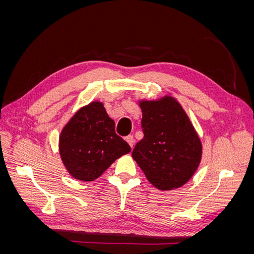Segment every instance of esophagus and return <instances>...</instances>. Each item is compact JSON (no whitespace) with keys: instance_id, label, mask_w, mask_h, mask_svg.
<instances>
[{"instance_id":"1","label":"esophagus","mask_w":254,"mask_h":254,"mask_svg":"<svg viewBox=\"0 0 254 254\" xmlns=\"http://www.w3.org/2000/svg\"><path fill=\"white\" fill-rule=\"evenodd\" d=\"M126 142L130 145V147H133V144H134V139H133V136L132 135H128V136H126Z\"/></svg>"}]
</instances>
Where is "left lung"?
Masks as SVG:
<instances>
[{"mask_svg":"<svg viewBox=\"0 0 254 254\" xmlns=\"http://www.w3.org/2000/svg\"><path fill=\"white\" fill-rule=\"evenodd\" d=\"M144 137L132 158L146 178L161 190L184 186L197 171L202 144L188 114L176 98L140 101Z\"/></svg>","mask_w":254,"mask_h":254,"instance_id":"left-lung-1","label":"left lung"}]
</instances>
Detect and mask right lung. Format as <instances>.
I'll return each instance as SVG.
<instances>
[{
    "instance_id": "add662e5",
    "label": "right lung",
    "mask_w": 254,
    "mask_h": 254,
    "mask_svg": "<svg viewBox=\"0 0 254 254\" xmlns=\"http://www.w3.org/2000/svg\"><path fill=\"white\" fill-rule=\"evenodd\" d=\"M131 148L115 133V123L102 102L83 106L70 119L59 136V153L73 178L93 181L115 160Z\"/></svg>"
}]
</instances>
